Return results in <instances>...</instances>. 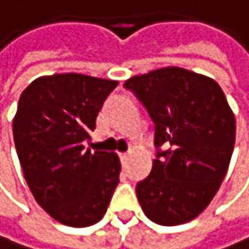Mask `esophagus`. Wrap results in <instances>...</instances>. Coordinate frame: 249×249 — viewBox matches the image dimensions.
<instances>
[{
    "instance_id": "obj_1",
    "label": "esophagus",
    "mask_w": 249,
    "mask_h": 249,
    "mask_svg": "<svg viewBox=\"0 0 249 249\" xmlns=\"http://www.w3.org/2000/svg\"><path fill=\"white\" fill-rule=\"evenodd\" d=\"M119 159H121V163H122V165H125L127 160H128V153H121V154H119Z\"/></svg>"
}]
</instances>
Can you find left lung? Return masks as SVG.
<instances>
[{
    "instance_id": "8db88e82",
    "label": "left lung",
    "mask_w": 249,
    "mask_h": 249,
    "mask_svg": "<svg viewBox=\"0 0 249 249\" xmlns=\"http://www.w3.org/2000/svg\"><path fill=\"white\" fill-rule=\"evenodd\" d=\"M154 122L156 159L136 184L146 216L180 225L204 210L227 174L236 121L219 84L181 68H163L125 81Z\"/></svg>"
}]
</instances>
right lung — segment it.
I'll return each mask as SVG.
<instances>
[{
	"label": "right lung",
	"instance_id": "obj_1",
	"mask_svg": "<svg viewBox=\"0 0 249 249\" xmlns=\"http://www.w3.org/2000/svg\"><path fill=\"white\" fill-rule=\"evenodd\" d=\"M116 86L112 80L57 74L35 80L19 98L13 141L25 181L60 224L80 228L101 221L119 183V157L84 146Z\"/></svg>",
	"mask_w": 249,
	"mask_h": 249
}]
</instances>
